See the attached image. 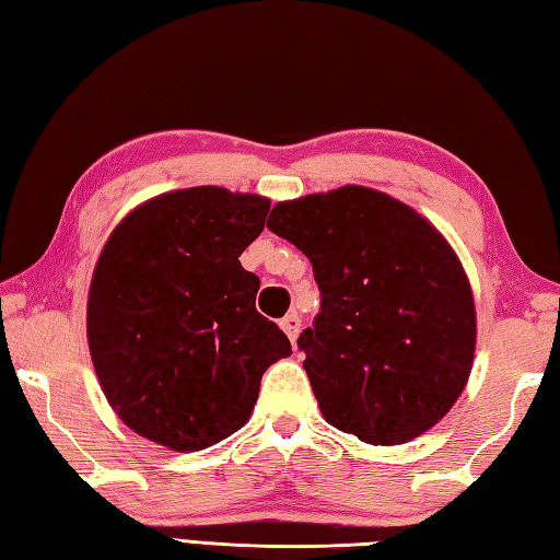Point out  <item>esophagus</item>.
<instances>
[{
    "instance_id": "esophagus-1",
    "label": "esophagus",
    "mask_w": 560,
    "mask_h": 560,
    "mask_svg": "<svg viewBox=\"0 0 560 560\" xmlns=\"http://www.w3.org/2000/svg\"><path fill=\"white\" fill-rule=\"evenodd\" d=\"M280 328L284 330V334H288V338H290L292 343H294L296 336H300V330H302V318L292 312V314H288V316L282 318V322H280Z\"/></svg>"
}]
</instances>
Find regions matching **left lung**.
Masks as SVG:
<instances>
[{
	"label": "left lung",
	"mask_w": 560,
	"mask_h": 560,
	"mask_svg": "<svg viewBox=\"0 0 560 560\" xmlns=\"http://www.w3.org/2000/svg\"><path fill=\"white\" fill-rule=\"evenodd\" d=\"M268 226L306 254L322 290L296 346L326 423L382 447L435 428L476 352L471 282L438 226L352 184L278 202Z\"/></svg>",
	"instance_id": "obj_1"
}]
</instances>
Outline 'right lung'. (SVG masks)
I'll list each match as a JSON object with an SVG mask.
<instances>
[{
  "label": "right lung",
  "instance_id": "add662e5",
  "mask_svg": "<svg viewBox=\"0 0 560 560\" xmlns=\"http://www.w3.org/2000/svg\"><path fill=\"white\" fill-rule=\"evenodd\" d=\"M268 210L256 192L168 190L132 208L101 248L89 352L113 413L140 438L212 447L248 423L260 376L292 355L256 312L258 278L238 260Z\"/></svg>",
  "mask_w": 560,
  "mask_h": 560
}]
</instances>
